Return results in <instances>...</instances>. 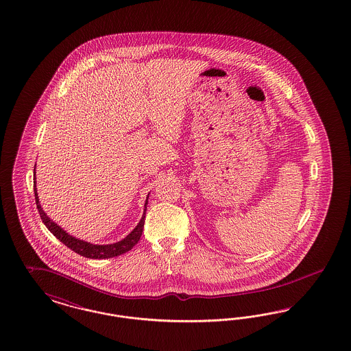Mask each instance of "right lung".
I'll use <instances>...</instances> for the list:
<instances>
[{
  "instance_id": "right-lung-1",
  "label": "right lung",
  "mask_w": 351,
  "mask_h": 351,
  "mask_svg": "<svg viewBox=\"0 0 351 351\" xmlns=\"http://www.w3.org/2000/svg\"><path fill=\"white\" fill-rule=\"evenodd\" d=\"M34 180H35V169H34ZM34 192H35V201H36V208L40 214V218H42L43 223L45 225V227L56 237L61 243H64L68 248H71V251H74L84 257L87 258H111V257H116V256H120L123 253H126L128 251H130L140 240L141 235H142V231H143V225H145V217H146V206H147V198L145 201V209H143V214H142V218H141L138 225L134 227V230L126 235L125 238L117 243H113V244H106V245H100V244H91V243H87L84 240L81 239L74 238L69 235L65 230H62L60 226L55 223L42 209V205L39 202V197H38V189H36V182H34Z\"/></svg>"
}]
</instances>
